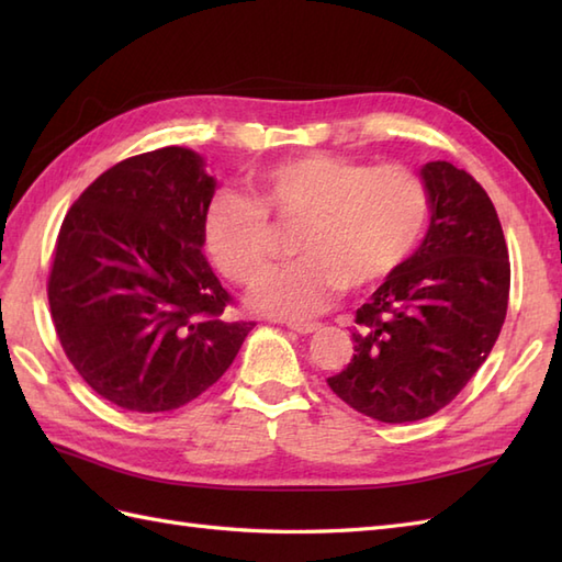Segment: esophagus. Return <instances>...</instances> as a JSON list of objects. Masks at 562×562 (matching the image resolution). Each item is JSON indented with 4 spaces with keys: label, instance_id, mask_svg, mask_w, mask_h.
<instances>
[{
    "label": "esophagus",
    "instance_id": "1",
    "mask_svg": "<svg viewBox=\"0 0 562 562\" xmlns=\"http://www.w3.org/2000/svg\"><path fill=\"white\" fill-rule=\"evenodd\" d=\"M288 328H292L294 333H302V336H308V333H316L321 326L318 324H304V321H290Z\"/></svg>",
    "mask_w": 562,
    "mask_h": 562
}]
</instances>
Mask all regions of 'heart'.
Here are the masks:
<instances>
[{
  "instance_id": "1",
  "label": "heart",
  "mask_w": 562,
  "mask_h": 562,
  "mask_svg": "<svg viewBox=\"0 0 562 562\" xmlns=\"http://www.w3.org/2000/svg\"><path fill=\"white\" fill-rule=\"evenodd\" d=\"M254 198L220 193L205 212V248L224 278L256 284L272 260L270 217L296 226L292 266L268 274L254 302L282 318H312L348 288L369 290L398 272L432 217L425 178L401 164L369 166L312 151L250 176Z\"/></svg>"
}]
</instances>
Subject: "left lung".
<instances>
[{
  "instance_id": "1",
  "label": "left lung",
  "mask_w": 562,
  "mask_h": 562,
  "mask_svg": "<svg viewBox=\"0 0 562 562\" xmlns=\"http://www.w3.org/2000/svg\"><path fill=\"white\" fill-rule=\"evenodd\" d=\"M432 217L420 248L357 308L355 355L328 376L379 423H415L459 396L487 360L509 300V254L493 200L471 173L429 161Z\"/></svg>"
}]
</instances>
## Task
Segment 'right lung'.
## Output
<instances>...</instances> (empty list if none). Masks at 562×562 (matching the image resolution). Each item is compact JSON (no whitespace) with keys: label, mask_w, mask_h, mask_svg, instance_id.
<instances>
[{"label":"right lung","mask_w":562,"mask_h":562,"mask_svg":"<svg viewBox=\"0 0 562 562\" xmlns=\"http://www.w3.org/2000/svg\"><path fill=\"white\" fill-rule=\"evenodd\" d=\"M214 178L164 147L103 171L59 226L47 302L67 360L101 398L166 413L229 369L256 321L202 256Z\"/></svg>","instance_id":"1"}]
</instances>
